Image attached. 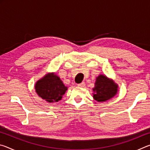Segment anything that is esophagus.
I'll list each match as a JSON object with an SVG mask.
<instances>
[{
	"label": "esophagus",
	"instance_id": "esophagus-1",
	"mask_svg": "<svg viewBox=\"0 0 150 150\" xmlns=\"http://www.w3.org/2000/svg\"><path fill=\"white\" fill-rule=\"evenodd\" d=\"M78 87H84L85 86V83L84 82H82L81 83H79V84H78Z\"/></svg>",
	"mask_w": 150,
	"mask_h": 150
}]
</instances>
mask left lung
Wrapping results in <instances>:
<instances>
[{"label":"left lung","instance_id":"1","mask_svg":"<svg viewBox=\"0 0 150 150\" xmlns=\"http://www.w3.org/2000/svg\"><path fill=\"white\" fill-rule=\"evenodd\" d=\"M118 85L114 80L100 74L96 77L95 87L93 88V98L98 102H105L111 99L118 93Z\"/></svg>","mask_w":150,"mask_h":150}]
</instances>
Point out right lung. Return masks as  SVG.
I'll return each mask as SVG.
<instances>
[{
  "instance_id": "right-lung-1",
  "label": "right lung",
  "mask_w": 150,
  "mask_h": 150,
  "mask_svg": "<svg viewBox=\"0 0 150 150\" xmlns=\"http://www.w3.org/2000/svg\"><path fill=\"white\" fill-rule=\"evenodd\" d=\"M38 95L48 103H56L62 100L67 90L61 79L55 73H49L35 83Z\"/></svg>"
}]
</instances>
